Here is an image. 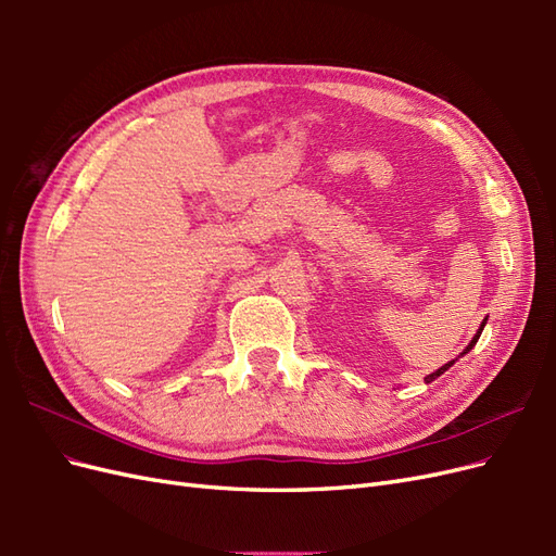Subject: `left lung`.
Masks as SVG:
<instances>
[{"mask_svg":"<svg viewBox=\"0 0 556 556\" xmlns=\"http://www.w3.org/2000/svg\"><path fill=\"white\" fill-rule=\"evenodd\" d=\"M484 323H486V319H484ZM484 323H482V325H480V331H478V333H476V336H473V341H470V343H468V348H466V350H464V352H462V355H466V352H468V350H470V348H473V345H476V343H478V339H480V333H482V327H484ZM452 364H454V359H452V362H447V364H445V366H441V368H439V371H433V374H429V376H427V378H425V382H431V380H435V378H439V376H441V374H445V371H447V368H450V366H452Z\"/></svg>","mask_w":556,"mask_h":556,"instance_id":"8db88e82","label":"left lung"}]
</instances>
